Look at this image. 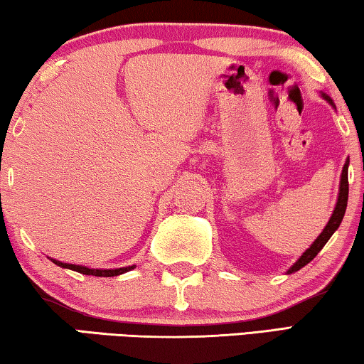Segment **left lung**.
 <instances>
[{
    "instance_id": "1",
    "label": "left lung",
    "mask_w": 364,
    "mask_h": 364,
    "mask_svg": "<svg viewBox=\"0 0 364 364\" xmlns=\"http://www.w3.org/2000/svg\"><path fill=\"white\" fill-rule=\"evenodd\" d=\"M322 97L328 102L331 107L335 108L333 102H331V98L328 97V95L322 93ZM348 164H350V159H346L345 166H343V171H341V181H340V192H338V200H336V205H335V210L333 213H331V217L328 220V223H326V226L323 228L322 233L318 235V238L314 241L312 245H310L309 250H305V252L302 256L299 257V259L296 261V264H294L292 267H289L287 274H292L296 272L299 269H302V267L305 264H309L310 261L314 259L315 256L318 255L320 251H322V247L326 245V241H328L331 238V235L335 233L336 230H338V226L341 223V220H343L345 217V210H346V203H348Z\"/></svg>"
}]
</instances>
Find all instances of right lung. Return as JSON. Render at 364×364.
Listing matches in <instances>:
<instances>
[{"instance_id": "1", "label": "right lung", "mask_w": 364, "mask_h": 364, "mask_svg": "<svg viewBox=\"0 0 364 364\" xmlns=\"http://www.w3.org/2000/svg\"><path fill=\"white\" fill-rule=\"evenodd\" d=\"M54 264L64 267V269H72L80 274H85V276H98V277H113L119 276V274H124L131 269H134L136 266H128V267H118V269H90L87 266H77V264H68V262H60L57 259H50Z\"/></svg>"}]
</instances>
